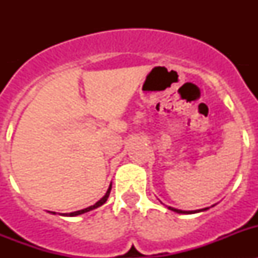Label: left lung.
Segmentation results:
<instances>
[{
    "label": "left lung",
    "instance_id": "obj_1",
    "mask_svg": "<svg viewBox=\"0 0 258 258\" xmlns=\"http://www.w3.org/2000/svg\"><path fill=\"white\" fill-rule=\"evenodd\" d=\"M168 207V206H166ZM213 207V206H212ZM168 209H170V211L175 212V213H182V214H191V213H199V212H204L207 211V209L209 208H203V209H198V211H181V209H175L173 208V207H168Z\"/></svg>",
    "mask_w": 258,
    "mask_h": 258
}]
</instances>
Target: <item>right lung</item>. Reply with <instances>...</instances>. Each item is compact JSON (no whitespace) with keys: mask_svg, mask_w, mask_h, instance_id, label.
Masks as SVG:
<instances>
[{"mask_svg":"<svg viewBox=\"0 0 258 258\" xmlns=\"http://www.w3.org/2000/svg\"><path fill=\"white\" fill-rule=\"evenodd\" d=\"M111 188H112V183L109 184V187H108V190H107L106 195H104V197L102 198L101 200H98V202L95 203L94 206H90V207H88V208H85V209H81V211L72 212V213H63V214H60V216H68V217H75V216H80V214H84V213H86V212H90V211H93V209L98 208V207L103 206L104 203L107 202V199H108L109 192H111ZM51 213H52V214H55V212H51Z\"/></svg>","mask_w":258,"mask_h":258,"instance_id":"1","label":"right lung"}]
</instances>
